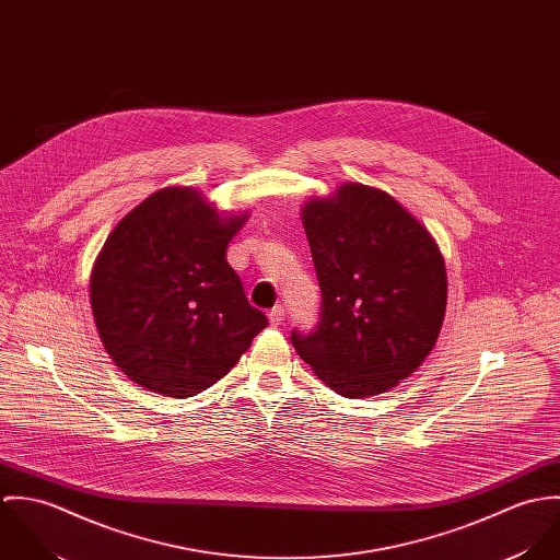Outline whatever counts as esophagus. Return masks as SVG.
I'll use <instances>...</instances> for the list:
<instances>
[{
    "instance_id": "34e87169",
    "label": "esophagus",
    "mask_w": 560,
    "mask_h": 560,
    "mask_svg": "<svg viewBox=\"0 0 560 560\" xmlns=\"http://www.w3.org/2000/svg\"><path fill=\"white\" fill-rule=\"evenodd\" d=\"M284 308L278 304V306H273L271 311H269V323L273 325V327H278V325H282L284 323Z\"/></svg>"
}]
</instances>
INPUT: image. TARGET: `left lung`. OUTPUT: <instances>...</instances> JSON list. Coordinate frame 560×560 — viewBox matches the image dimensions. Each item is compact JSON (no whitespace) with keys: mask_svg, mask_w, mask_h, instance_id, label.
<instances>
[{"mask_svg":"<svg viewBox=\"0 0 560 560\" xmlns=\"http://www.w3.org/2000/svg\"><path fill=\"white\" fill-rule=\"evenodd\" d=\"M320 287V320L291 334L336 395L366 399L409 377L438 342L446 265L431 233L386 194L342 183L302 209Z\"/></svg>","mask_w":560,"mask_h":560,"instance_id":"8db88e82","label":"left lung"}]
</instances>
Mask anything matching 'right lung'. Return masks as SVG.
Returning a JSON list of instances; mask_svg holds the SVG:
<instances>
[{"mask_svg":"<svg viewBox=\"0 0 560 560\" xmlns=\"http://www.w3.org/2000/svg\"><path fill=\"white\" fill-rule=\"evenodd\" d=\"M247 211L170 185L131 209L90 273V306L114 364L140 388L185 399L220 382L267 317L226 260Z\"/></svg>","mask_w":560,"mask_h":560,"instance_id":"1","label":"right lung"}]
</instances>
